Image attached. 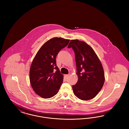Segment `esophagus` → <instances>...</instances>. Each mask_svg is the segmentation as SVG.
I'll return each mask as SVG.
<instances>
[{
    "label": "esophagus",
    "mask_w": 129,
    "mask_h": 129,
    "mask_svg": "<svg viewBox=\"0 0 129 129\" xmlns=\"http://www.w3.org/2000/svg\"><path fill=\"white\" fill-rule=\"evenodd\" d=\"M69 75H70V74H66V75H65V77H66V78L68 79L69 77Z\"/></svg>",
    "instance_id": "obj_1"
}]
</instances>
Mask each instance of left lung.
Segmentation results:
<instances>
[{"instance_id": "1", "label": "left lung", "mask_w": 129, "mask_h": 129, "mask_svg": "<svg viewBox=\"0 0 129 129\" xmlns=\"http://www.w3.org/2000/svg\"><path fill=\"white\" fill-rule=\"evenodd\" d=\"M68 48L74 52L78 80L72 86L74 94L80 100L94 98L104 83V69L93 49L87 43L78 40H71Z\"/></svg>"}]
</instances>
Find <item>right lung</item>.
<instances>
[{
    "label": "right lung",
    "mask_w": 129,
    "mask_h": 129,
    "mask_svg": "<svg viewBox=\"0 0 129 129\" xmlns=\"http://www.w3.org/2000/svg\"><path fill=\"white\" fill-rule=\"evenodd\" d=\"M70 40L53 38L39 49L32 62L29 77L34 91L41 97L51 98L56 95L61 86L63 76L56 66V57L66 47Z\"/></svg>",
    "instance_id": "right-lung-1"
}]
</instances>
